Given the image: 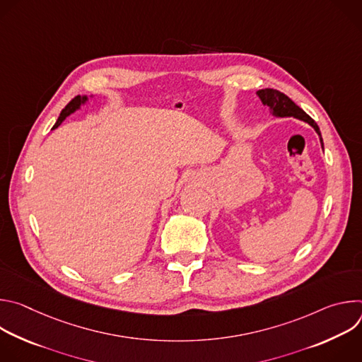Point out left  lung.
Returning <instances> with one entry per match:
<instances>
[{
  "instance_id": "left-lung-1",
  "label": "left lung",
  "mask_w": 362,
  "mask_h": 362,
  "mask_svg": "<svg viewBox=\"0 0 362 362\" xmlns=\"http://www.w3.org/2000/svg\"><path fill=\"white\" fill-rule=\"evenodd\" d=\"M256 95L261 98L262 105L269 107V112L272 116L275 117H295L298 120H302L305 123H308L311 127H314V130L317 132V134L320 136V141L324 150V141H322V136H321V130L318 127V124L309 117L299 106H296L295 103L285 95L284 93L274 90V88H264V90H257Z\"/></svg>"
}]
</instances>
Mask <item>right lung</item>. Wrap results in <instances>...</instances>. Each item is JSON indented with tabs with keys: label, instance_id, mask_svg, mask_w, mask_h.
<instances>
[{
	"label": "right lung",
	"instance_id": "obj_1",
	"mask_svg": "<svg viewBox=\"0 0 362 362\" xmlns=\"http://www.w3.org/2000/svg\"><path fill=\"white\" fill-rule=\"evenodd\" d=\"M88 98H94V95L91 94V95H77V97H74V98L69 103V105L64 107V110L60 113V116H59L56 124L53 126V129H57L70 115H73V113H76L77 110H80L81 106H84L86 103L88 101Z\"/></svg>",
	"mask_w": 362,
	"mask_h": 362
}]
</instances>
